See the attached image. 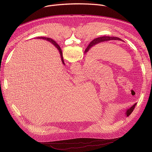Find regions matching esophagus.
<instances>
[{"label": "esophagus", "mask_w": 152, "mask_h": 152, "mask_svg": "<svg viewBox=\"0 0 152 152\" xmlns=\"http://www.w3.org/2000/svg\"><path fill=\"white\" fill-rule=\"evenodd\" d=\"M76 77L77 79H81V76L80 75H76Z\"/></svg>", "instance_id": "esophagus-1"}]
</instances>
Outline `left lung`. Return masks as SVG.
<instances>
[{"mask_svg": "<svg viewBox=\"0 0 152 152\" xmlns=\"http://www.w3.org/2000/svg\"><path fill=\"white\" fill-rule=\"evenodd\" d=\"M110 40H120V41H121V39H120V38L116 37H108V36H103V37H101L95 38L90 43V45H88V46L86 48V49H85V53H87L95 45H96L97 44H99V43H100V42L107 41H110ZM136 104H137V103L134 104L132 106H131L129 108H128V109L126 110V115L127 117L129 116L130 114H131L132 113Z\"/></svg>", "mask_w": 152, "mask_h": 152, "instance_id": "8db88e82", "label": "left lung"}]
</instances>
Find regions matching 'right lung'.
Listing matches in <instances>:
<instances>
[{
	"instance_id": "right-lung-1",
	"label": "right lung",
	"mask_w": 152,
	"mask_h": 152,
	"mask_svg": "<svg viewBox=\"0 0 152 152\" xmlns=\"http://www.w3.org/2000/svg\"><path fill=\"white\" fill-rule=\"evenodd\" d=\"M37 38H39V39H46V40H48L49 41H50V42H52V44L56 48V49L58 50L59 52V54H60V56H61V61H62V62L64 65H65L64 64V59H63V57H62V50H61V48L59 47V46L57 44V43L53 41V39H52L51 38H46V37H37Z\"/></svg>"
}]
</instances>
